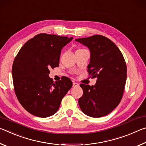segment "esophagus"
<instances>
[{
  "label": "esophagus",
  "mask_w": 146,
  "mask_h": 146,
  "mask_svg": "<svg viewBox=\"0 0 146 146\" xmlns=\"http://www.w3.org/2000/svg\"><path fill=\"white\" fill-rule=\"evenodd\" d=\"M79 86H80V85H79L78 83H76V82H73V87H79Z\"/></svg>",
  "instance_id": "1"
}]
</instances>
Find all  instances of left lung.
<instances>
[{
	"instance_id": "left-lung-1",
	"label": "left lung",
	"mask_w": 146,
	"mask_h": 146,
	"mask_svg": "<svg viewBox=\"0 0 146 146\" xmlns=\"http://www.w3.org/2000/svg\"><path fill=\"white\" fill-rule=\"evenodd\" d=\"M90 52L88 71L97 78L94 85L80 84L83 94L79 106L86 115L100 118L109 114L122 98L127 78V66L123 55L113 41L96 35L75 40Z\"/></svg>"
}]
</instances>
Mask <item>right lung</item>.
I'll return each mask as SVG.
<instances>
[{"label": "right lung", "mask_w": 146, "mask_h": 146, "mask_svg": "<svg viewBox=\"0 0 146 146\" xmlns=\"http://www.w3.org/2000/svg\"><path fill=\"white\" fill-rule=\"evenodd\" d=\"M73 37L40 33L28 40L13 61L12 76L17 98L24 108L37 117L53 115L72 86L68 78L54 83L50 69L57 67L61 50Z\"/></svg>", "instance_id": "right-lung-1"}]
</instances>
